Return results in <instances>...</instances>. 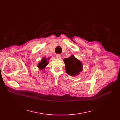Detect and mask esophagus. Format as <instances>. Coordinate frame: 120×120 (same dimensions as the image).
Listing matches in <instances>:
<instances>
[{
	"label": "esophagus",
	"instance_id": "esophagus-1",
	"mask_svg": "<svg viewBox=\"0 0 120 120\" xmlns=\"http://www.w3.org/2000/svg\"><path fill=\"white\" fill-rule=\"evenodd\" d=\"M56 57L57 58V59H60L61 56H60V54H57L56 55Z\"/></svg>",
	"mask_w": 120,
	"mask_h": 120
}]
</instances>
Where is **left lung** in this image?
Listing matches in <instances>:
<instances>
[{
  "label": "left lung",
  "instance_id": "obj_1",
  "mask_svg": "<svg viewBox=\"0 0 120 120\" xmlns=\"http://www.w3.org/2000/svg\"><path fill=\"white\" fill-rule=\"evenodd\" d=\"M65 68L67 73L71 76H75L79 74L82 70V64L81 61L71 55L68 58L64 59Z\"/></svg>",
  "mask_w": 120,
  "mask_h": 120
}]
</instances>
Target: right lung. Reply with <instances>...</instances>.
<instances>
[{"mask_svg":"<svg viewBox=\"0 0 120 120\" xmlns=\"http://www.w3.org/2000/svg\"><path fill=\"white\" fill-rule=\"evenodd\" d=\"M50 59V57L46 58L45 57H42L41 62H39L38 64V67L41 70H42L43 69L45 68L46 67L47 65H48L49 61H48Z\"/></svg>","mask_w":120,"mask_h":120,"instance_id":"1","label":"right lung"}]
</instances>
